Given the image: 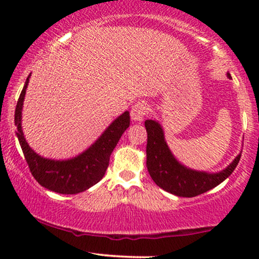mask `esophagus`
<instances>
[{"label":"esophagus","instance_id":"34e87169","mask_svg":"<svg viewBox=\"0 0 259 259\" xmlns=\"http://www.w3.org/2000/svg\"><path fill=\"white\" fill-rule=\"evenodd\" d=\"M147 112V106L144 102H138L133 106L132 111H130V117L134 121H142L144 117L146 115Z\"/></svg>","mask_w":259,"mask_h":259}]
</instances>
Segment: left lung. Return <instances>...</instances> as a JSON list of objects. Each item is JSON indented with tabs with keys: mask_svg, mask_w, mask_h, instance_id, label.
<instances>
[{
	"mask_svg": "<svg viewBox=\"0 0 259 259\" xmlns=\"http://www.w3.org/2000/svg\"><path fill=\"white\" fill-rule=\"evenodd\" d=\"M230 79V74H227ZM147 132L146 167L154 183L160 189L180 197L195 196L209 191L230 177L241 158V152L227 168L218 173H208L187 168L174 157L164 139L163 127L157 120L145 121Z\"/></svg>",
	"mask_w": 259,
	"mask_h": 259,
	"instance_id": "obj_1",
	"label": "left lung"
}]
</instances>
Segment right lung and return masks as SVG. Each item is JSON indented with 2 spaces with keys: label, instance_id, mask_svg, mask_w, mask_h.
<instances>
[{
  "label": "right lung",
  "instance_id": "right-lung-1",
  "mask_svg": "<svg viewBox=\"0 0 259 259\" xmlns=\"http://www.w3.org/2000/svg\"><path fill=\"white\" fill-rule=\"evenodd\" d=\"M29 74L24 88L17 102L14 113L16 135L28 163L32 177L45 189L62 195H74L90 189L105 175L111 153L117 146L120 136L130 125L129 112L125 111L109 124L101 136L84 152L69 159L45 158L29 146L22 129V111L26 88L29 84Z\"/></svg>",
  "mask_w": 259,
  "mask_h": 259
}]
</instances>
